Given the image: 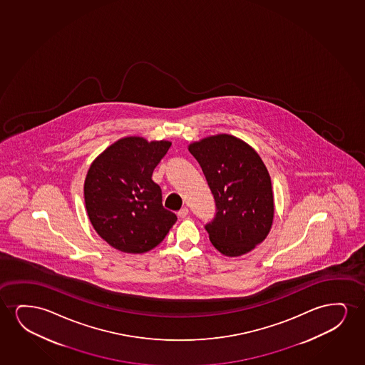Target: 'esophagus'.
Segmentation results:
<instances>
[{"instance_id":"34e87169","label":"esophagus","mask_w":365,"mask_h":365,"mask_svg":"<svg viewBox=\"0 0 365 365\" xmlns=\"http://www.w3.org/2000/svg\"><path fill=\"white\" fill-rule=\"evenodd\" d=\"M188 213H190V210H188V208H187V207H183L182 210H178V213H177V215H178V217H180V218H185V217H187V215H188Z\"/></svg>"}]
</instances>
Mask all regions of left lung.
Wrapping results in <instances>:
<instances>
[{
    "instance_id": "obj_1",
    "label": "left lung",
    "mask_w": 365,
    "mask_h": 365,
    "mask_svg": "<svg viewBox=\"0 0 365 365\" xmlns=\"http://www.w3.org/2000/svg\"><path fill=\"white\" fill-rule=\"evenodd\" d=\"M215 197V218L205 225L215 250L245 255L269 235L274 218L272 180L259 155L235 135H210L188 145Z\"/></svg>"
}]
</instances>
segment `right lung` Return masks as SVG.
<instances>
[{"mask_svg":"<svg viewBox=\"0 0 365 365\" xmlns=\"http://www.w3.org/2000/svg\"><path fill=\"white\" fill-rule=\"evenodd\" d=\"M170 140L125 137L107 147L87 172L85 203L96 232L115 250L145 253L165 240L177 215L163 208L152 173Z\"/></svg>","mask_w":365,"mask_h":365,"instance_id":"right-lung-1","label":"right lung"}]
</instances>
